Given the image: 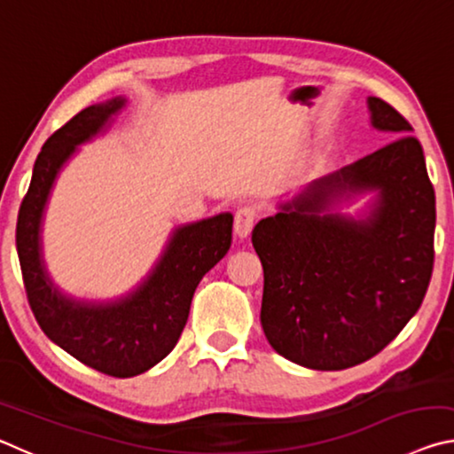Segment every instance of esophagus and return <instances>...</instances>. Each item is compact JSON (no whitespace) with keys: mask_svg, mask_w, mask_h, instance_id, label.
Returning a JSON list of instances; mask_svg holds the SVG:
<instances>
[{"mask_svg":"<svg viewBox=\"0 0 454 454\" xmlns=\"http://www.w3.org/2000/svg\"><path fill=\"white\" fill-rule=\"evenodd\" d=\"M256 218H258V212L254 206H242V208L236 210V216H234V232L238 238H246L250 232L252 228L256 224Z\"/></svg>","mask_w":454,"mask_h":454,"instance_id":"esophagus-1","label":"esophagus"}]
</instances>
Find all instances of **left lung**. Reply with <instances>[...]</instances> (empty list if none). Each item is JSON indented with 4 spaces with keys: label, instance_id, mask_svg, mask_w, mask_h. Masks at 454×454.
<instances>
[{
    "label": "left lung",
    "instance_id": "obj_1",
    "mask_svg": "<svg viewBox=\"0 0 454 454\" xmlns=\"http://www.w3.org/2000/svg\"><path fill=\"white\" fill-rule=\"evenodd\" d=\"M366 104L372 128L395 140L312 180L252 230L264 334L314 371L379 355L417 314L433 274L436 204L422 145L393 106L372 96ZM360 195L372 200L356 217L337 210Z\"/></svg>",
    "mask_w": 454,
    "mask_h": 454
}]
</instances>
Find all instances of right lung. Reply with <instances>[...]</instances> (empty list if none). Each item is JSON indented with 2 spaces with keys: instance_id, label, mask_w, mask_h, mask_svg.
<instances>
[{
  "instance_id": "obj_1",
  "label": "right lung",
  "mask_w": 454,
  "mask_h": 454,
  "mask_svg": "<svg viewBox=\"0 0 454 454\" xmlns=\"http://www.w3.org/2000/svg\"><path fill=\"white\" fill-rule=\"evenodd\" d=\"M112 98L53 132L34 164L32 182L20 206L15 246L29 306L45 336L96 371L129 379L170 355L186 326L194 290L232 244V214L174 228L162 256L148 276L116 301H82L58 288L43 262L42 224L53 182L78 145L110 126L126 106Z\"/></svg>"
}]
</instances>
